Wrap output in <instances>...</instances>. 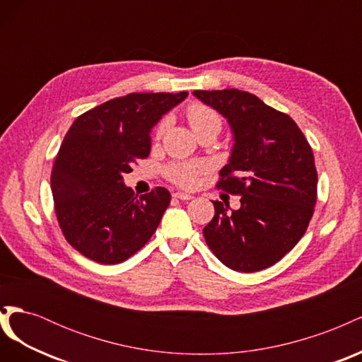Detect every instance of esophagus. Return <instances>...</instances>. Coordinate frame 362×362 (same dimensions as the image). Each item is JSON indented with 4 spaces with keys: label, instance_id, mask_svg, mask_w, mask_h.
<instances>
[{
    "label": "esophagus",
    "instance_id": "esophagus-1",
    "mask_svg": "<svg viewBox=\"0 0 362 362\" xmlns=\"http://www.w3.org/2000/svg\"><path fill=\"white\" fill-rule=\"evenodd\" d=\"M173 196L177 199H181V201H190V199H193V196L192 194H189V193H182V192H177V193H173Z\"/></svg>",
    "mask_w": 362,
    "mask_h": 362
}]
</instances>
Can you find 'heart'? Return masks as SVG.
Masks as SVG:
<instances>
[{
    "label": "heart",
    "mask_w": 362,
    "mask_h": 362,
    "mask_svg": "<svg viewBox=\"0 0 362 362\" xmlns=\"http://www.w3.org/2000/svg\"><path fill=\"white\" fill-rule=\"evenodd\" d=\"M189 124L193 131H198L201 128L214 127L221 129L222 122L211 108H208L202 104H193L187 110ZM166 124H161L157 129V137H161ZM206 169V164L202 161H192V163H177L168 168V177L172 182L181 185V187H193L198 182L199 175L204 173Z\"/></svg>",
    "instance_id": "obj_1"
}]
</instances>
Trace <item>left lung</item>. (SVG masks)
Here are the masks:
<instances>
[{"instance_id":"1","label":"left lung","mask_w":362,"mask_h":362,"mask_svg":"<svg viewBox=\"0 0 362 362\" xmlns=\"http://www.w3.org/2000/svg\"><path fill=\"white\" fill-rule=\"evenodd\" d=\"M222 115L234 146L218 189L240 194V208L213 201L205 242L229 269H267L298 245L313 217L317 170L313 149L294 120L238 89L194 90Z\"/></svg>"}]
</instances>
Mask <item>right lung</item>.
<instances>
[{"instance_id":"1","label":"right lung","mask_w":362,"mask_h":362,"mask_svg":"<svg viewBox=\"0 0 362 362\" xmlns=\"http://www.w3.org/2000/svg\"><path fill=\"white\" fill-rule=\"evenodd\" d=\"M187 95L129 93L74 120L54 161L51 190L62 233L84 257L117 264L156 233L169 190L137 196L124 175L149 156L152 128Z\"/></svg>"}]
</instances>
